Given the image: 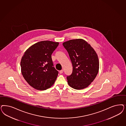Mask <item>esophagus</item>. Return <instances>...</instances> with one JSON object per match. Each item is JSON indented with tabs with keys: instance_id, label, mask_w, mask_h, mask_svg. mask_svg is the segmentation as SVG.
Segmentation results:
<instances>
[{
	"instance_id": "1",
	"label": "esophagus",
	"mask_w": 126,
	"mask_h": 126,
	"mask_svg": "<svg viewBox=\"0 0 126 126\" xmlns=\"http://www.w3.org/2000/svg\"><path fill=\"white\" fill-rule=\"evenodd\" d=\"M63 69H62V70L59 71V73H60V74H62V73H63Z\"/></svg>"
}]
</instances>
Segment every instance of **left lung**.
<instances>
[{
    "mask_svg": "<svg viewBox=\"0 0 126 126\" xmlns=\"http://www.w3.org/2000/svg\"><path fill=\"white\" fill-rule=\"evenodd\" d=\"M73 66L71 75L67 77L71 88L82 89L93 81L99 69L97 54L91 46L82 39H76L63 43Z\"/></svg>",
    "mask_w": 126,
    "mask_h": 126,
    "instance_id": "1",
    "label": "left lung"
}]
</instances>
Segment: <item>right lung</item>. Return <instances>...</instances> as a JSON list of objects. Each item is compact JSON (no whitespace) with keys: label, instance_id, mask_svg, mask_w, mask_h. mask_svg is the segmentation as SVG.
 I'll list each match as a JSON object with an SVG mask.
<instances>
[{"label":"right lung","instance_id":"add662e5","mask_svg":"<svg viewBox=\"0 0 126 126\" xmlns=\"http://www.w3.org/2000/svg\"><path fill=\"white\" fill-rule=\"evenodd\" d=\"M58 45V42L43 41L24 52L21 60V73L34 89L45 90L54 84L58 72L53 67L51 54Z\"/></svg>","mask_w":126,"mask_h":126}]
</instances>
